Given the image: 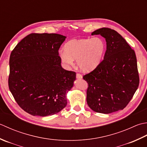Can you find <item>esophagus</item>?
Instances as JSON below:
<instances>
[{"instance_id": "esophagus-1", "label": "esophagus", "mask_w": 147, "mask_h": 147, "mask_svg": "<svg viewBox=\"0 0 147 147\" xmlns=\"http://www.w3.org/2000/svg\"><path fill=\"white\" fill-rule=\"evenodd\" d=\"M76 77L77 78V79H82V76L80 74H79V73H77V74H76Z\"/></svg>"}]
</instances>
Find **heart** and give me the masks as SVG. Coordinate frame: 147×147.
I'll return each instance as SVG.
<instances>
[{
  "label": "heart",
  "instance_id": "1",
  "mask_svg": "<svg viewBox=\"0 0 147 147\" xmlns=\"http://www.w3.org/2000/svg\"><path fill=\"white\" fill-rule=\"evenodd\" d=\"M105 51V44L99 37L74 39L65 44L64 51L59 53V56L67 65H73L77 59L80 70L89 71L100 64Z\"/></svg>",
  "mask_w": 147,
  "mask_h": 147
}]
</instances>
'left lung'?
<instances>
[{"instance_id": "obj_1", "label": "left lung", "mask_w": 147, "mask_h": 147, "mask_svg": "<svg viewBox=\"0 0 147 147\" xmlns=\"http://www.w3.org/2000/svg\"><path fill=\"white\" fill-rule=\"evenodd\" d=\"M105 38L107 50L98 67L83 76L88 84L87 103L98 113L123 110L138 88L140 78L134 51L114 30L101 28L91 34Z\"/></svg>"}]
</instances>
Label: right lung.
<instances>
[{
  "mask_svg": "<svg viewBox=\"0 0 147 147\" xmlns=\"http://www.w3.org/2000/svg\"><path fill=\"white\" fill-rule=\"evenodd\" d=\"M65 38L57 34L33 33L12 51L9 88L18 105L29 114L51 115L67 105L66 95L76 73L61 66L58 51Z\"/></svg>",
  "mask_w": 147,
  "mask_h": 147,
  "instance_id": "obj_1",
  "label": "right lung"
}]
</instances>
